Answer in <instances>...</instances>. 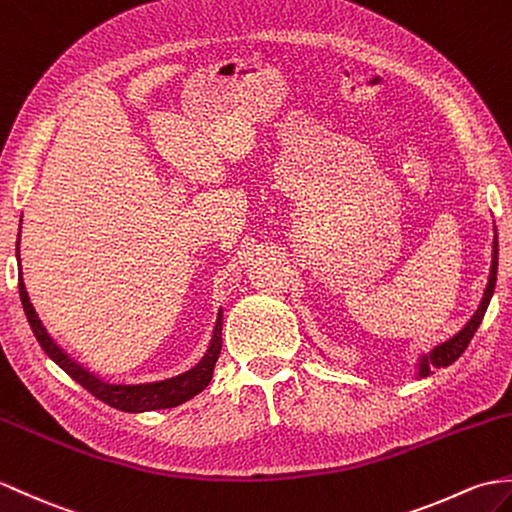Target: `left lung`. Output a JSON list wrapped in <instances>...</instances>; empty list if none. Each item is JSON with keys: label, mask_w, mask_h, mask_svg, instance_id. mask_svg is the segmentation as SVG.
<instances>
[{"label": "left lung", "mask_w": 512, "mask_h": 512, "mask_svg": "<svg viewBox=\"0 0 512 512\" xmlns=\"http://www.w3.org/2000/svg\"><path fill=\"white\" fill-rule=\"evenodd\" d=\"M497 229H495V237H493V259H491V275H489V283H486L484 288V294H482V301L478 305V310H475V314L469 318V323L462 327L458 334L451 336L449 340L436 344L434 349H430L427 353L419 355L417 360V368H414V379H423L430 375L434 368H445L449 364H454L462 353H465V349L469 347V342L473 338L475 331H478L482 318L486 314V307H489L491 303V296L495 292V281H497Z\"/></svg>", "instance_id": "obj_1"}]
</instances>
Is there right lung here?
<instances>
[{"label": "right lung", "instance_id": "obj_1", "mask_svg": "<svg viewBox=\"0 0 512 512\" xmlns=\"http://www.w3.org/2000/svg\"><path fill=\"white\" fill-rule=\"evenodd\" d=\"M19 237H21V224H19V235H17V264H19V296L23 312H26L28 323L32 327L34 338L39 340L41 349L47 353V358L56 362L63 371L78 382L82 388H87L95 399L104 401L106 406L122 412H150V410H163V408H174L181 406V403L196 397L198 392L205 390L213 377V366L218 362V355L222 351V307L218 310L216 325L211 331V340L205 355L198 360L196 366L187 368V371L178 373L174 377L157 379V382H141V384H111L102 379L100 375L91 373L87 366H82L65 353L54 338L47 334L43 327L41 318L30 303V296L26 290V283H23V272H21V257H19Z\"/></svg>", "mask_w": 512, "mask_h": 512}]
</instances>
